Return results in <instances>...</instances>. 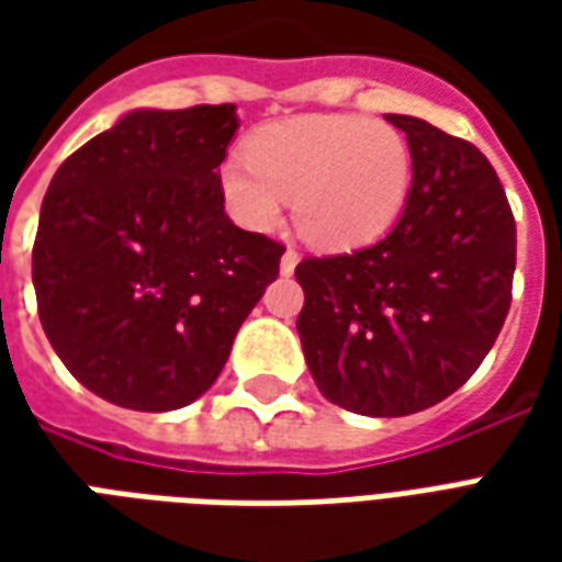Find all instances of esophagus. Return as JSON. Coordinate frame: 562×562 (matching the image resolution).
<instances>
[{
    "label": "esophagus",
    "instance_id": "obj_1",
    "mask_svg": "<svg viewBox=\"0 0 562 562\" xmlns=\"http://www.w3.org/2000/svg\"><path fill=\"white\" fill-rule=\"evenodd\" d=\"M297 261H301V256H297V252H294L292 246H289V249L282 252L280 270H282V273H294V268H297Z\"/></svg>",
    "mask_w": 562,
    "mask_h": 562
}]
</instances>
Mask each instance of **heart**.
<instances>
[{
  "label": "heart",
  "mask_w": 562,
  "mask_h": 562,
  "mask_svg": "<svg viewBox=\"0 0 562 562\" xmlns=\"http://www.w3.org/2000/svg\"><path fill=\"white\" fill-rule=\"evenodd\" d=\"M225 207L244 228L270 232L294 201V225L325 249H355L389 232L413 189V149L367 116H301L258 128L246 156L220 168Z\"/></svg>",
  "instance_id": "heart-1"
}]
</instances>
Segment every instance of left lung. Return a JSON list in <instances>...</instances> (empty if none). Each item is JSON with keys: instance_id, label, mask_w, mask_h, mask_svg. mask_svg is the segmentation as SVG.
<instances>
[{"instance_id": "obj_1", "label": "left lung", "mask_w": 562, "mask_h": 562, "mask_svg": "<svg viewBox=\"0 0 562 562\" xmlns=\"http://www.w3.org/2000/svg\"><path fill=\"white\" fill-rule=\"evenodd\" d=\"M413 149V189L379 244L304 258L297 334L318 391L373 418L422 413L467 382L506 322L515 216L470 140L385 114Z\"/></svg>"}]
</instances>
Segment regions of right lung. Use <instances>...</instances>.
I'll use <instances>...</instances> for the list:
<instances>
[{
  "label": "right lung",
  "mask_w": 562,
  "mask_h": 562,
  "mask_svg": "<svg viewBox=\"0 0 562 562\" xmlns=\"http://www.w3.org/2000/svg\"><path fill=\"white\" fill-rule=\"evenodd\" d=\"M234 104L128 111L50 180L32 249L38 318L102 401L168 413L198 401L285 246L237 228L220 165Z\"/></svg>",
  "instance_id": "obj_1"
}]
</instances>
